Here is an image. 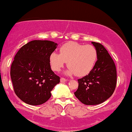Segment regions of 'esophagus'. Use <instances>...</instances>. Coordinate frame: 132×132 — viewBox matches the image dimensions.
<instances>
[{"mask_svg": "<svg viewBox=\"0 0 132 132\" xmlns=\"http://www.w3.org/2000/svg\"><path fill=\"white\" fill-rule=\"evenodd\" d=\"M66 81H67V80L65 78H60V82H62V83H64V82H65Z\"/></svg>", "mask_w": 132, "mask_h": 132, "instance_id": "obj_1", "label": "esophagus"}]
</instances>
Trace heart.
<instances>
[{
  "label": "heart",
  "mask_w": 132,
  "mask_h": 132,
  "mask_svg": "<svg viewBox=\"0 0 132 132\" xmlns=\"http://www.w3.org/2000/svg\"><path fill=\"white\" fill-rule=\"evenodd\" d=\"M97 59L96 49L90 44L82 45L75 42L65 43L59 48V54L52 52L49 55L51 69L59 72L66 63L69 66L65 73L83 77L92 70Z\"/></svg>",
  "instance_id": "1"
}]
</instances>
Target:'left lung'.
<instances>
[{"label":"left lung","instance_id":"obj_1","mask_svg":"<svg viewBox=\"0 0 132 132\" xmlns=\"http://www.w3.org/2000/svg\"><path fill=\"white\" fill-rule=\"evenodd\" d=\"M91 43L97 50V60L89 74L78 79V88L74 94L84 104L97 105L112 96L117 84V72L106 48L100 43Z\"/></svg>","mask_w":132,"mask_h":132}]
</instances>
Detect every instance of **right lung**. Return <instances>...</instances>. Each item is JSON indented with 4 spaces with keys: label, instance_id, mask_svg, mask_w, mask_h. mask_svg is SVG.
Returning <instances> with one entry per match:
<instances>
[{
    "label": "right lung",
    "instance_id": "right-lung-1",
    "mask_svg": "<svg viewBox=\"0 0 132 132\" xmlns=\"http://www.w3.org/2000/svg\"><path fill=\"white\" fill-rule=\"evenodd\" d=\"M57 46L53 41L34 40L15 55L10 77L15 94L24 103L32 106L46 103L59 83L60 77L51 70L49 60Z\"/></svg>",
    "mask_w": 132,
    "mask_h": 132
}]
</instances>
